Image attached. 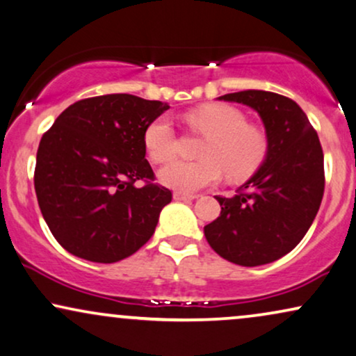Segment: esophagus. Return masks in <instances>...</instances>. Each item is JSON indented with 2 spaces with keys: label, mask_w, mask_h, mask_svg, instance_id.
<instances>
[{
  "label": "esophagus",
  "mask_w": 356,
  "mask_h": 356,
  "mask_svg": "<svg viewBox=\"0 0 356 356\" xmlns=\"http://www.w3.org/2000/svg\"><path fill=\"white\" fill-rule=\"evenodd\" d=\"M174 199L175 200H193V199H197V195H195V193H187V192L175 191L174 192Z\"/></svg>",
  "instance_id": "34e87169"
}]
</instances>
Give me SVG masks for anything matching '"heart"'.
Listing matches in <instances>:
<instances>
[{
	"label": "heart",
	"instance_id": "obj_1",
	"mask_svg": "<svg viewBox=\"0 0 356 356\" xmlns=\"http://www.w3.org/2000/svg\"><path fill=\"white\" fill-rule=\"evenodd\" d=\"M193 129L205 134L202 161H174L161 169L159 181L179 192H197L220 181L223 170L232 181L253 175L268 156L269 139L259 126L248 124L238 108L227 103H209L186 116ZM147 156L164 164L179 152V138L168 116L161 115L143 133Z\"/></svg>",
	"mask_w": 356,
	"mask_h": 356
}]
</instances>
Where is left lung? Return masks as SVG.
<instances>
[{"label": "left lung", "mask_w": 356, "mask_h": 356, "mask_svg": "<svg viewBox=\"0 0 356 356\" xmlns=\"http://www.w3.org/2000/svg\"><path fill=\"white\" fill-rule=\"evenodd\" d=\"M256 110L269 139L264 163L233 197H220V217L205 225L215 253L240 266L273 263L299 245L321 207L325 172L317 131L291 98L264 90L220 97Z\"/></svg>", "instance_id": "1"}]
</instances>
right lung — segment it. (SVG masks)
<instances>
[{
	"label": "right lung",
	"instance_id": "add662e5",
	"mask_svg": "<svg viewBox=\"0 0 356 356\" xmlns=\"http://www.w3.org/2000/svg\"><path fill=\"white\" fill-rule=\"evenodd\" d=\"M168 108L128 93L85 98L44 133L34 188L62 248L93 263H116L152 236L172 192L154 184L143 133ZM138 180L145 186L138 188Z\"/></svg>",
	"mask_w": 356,
	"mask_h": 356
}]
</instances>
